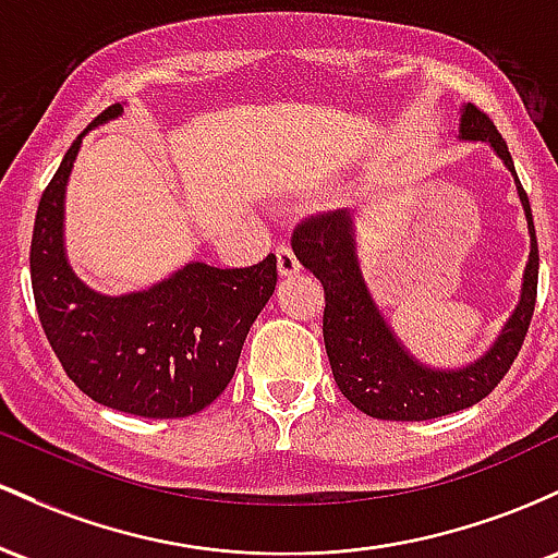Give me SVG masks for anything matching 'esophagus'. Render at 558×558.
Returning a JSON list of instances; mask_svg holds the SVG:
<instances>
[{"label": "esophagus", "mask_w": 558, "mask_h": 558, "mask_svg": "<svg viewBox=\"0 0 558 558\" xmlns=\"http://www.w3.org/2000/svg\"><path fill=\"white\" fill-rule=\"evenodd\" d=\"M277 266H279V277L287 279V277H295L300 274V260L295 258V253H292L287 245H279L277 250Z\"/></svg>", "instance_id": "esophagus-1"}]
</instances>
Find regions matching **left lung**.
Here are the masks:
<instances>
[{
  "label": "left lung",
  "mask_w": 558,
  "mask_h": 558,
  "mask_svg": "<svg viewBox=\"0 0 558 558\" xmlns=\"http://www.w3.org/2000/svg\"><path fill=\"white\" fill-rule=\"evenodd\" d=\"M459 142H487L514 177L527 218L530 255L519 287L517 308L506 318L493 345L466 366L440 368L418 361L400 342L368 292L355 253V221L350 210H335L303 221L292 234L298 260L324 284V345L337 387L355 409L387 422H424L469 409L490 396L514 363L530 329L537 295V240L530 199L519 184L514 160L490 118L474 105H461Z\"/></svg>",
  "instance_id": "obj_1"
}]
</instances>
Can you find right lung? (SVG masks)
I'll return each mask as SVG.
<instances>
[{
	"label": "right lung",
	"mask_w": 558,
	"mask_h": 558,
	"mask_svg": "<svg viewBox=\"0 0 558 558\" xmlns=\"http://www.w3.org/2000/svg\"><path fill=\"white\" fill-rule=\"evenodd\" d=\"M121 112L116 102L89 131ZM84 134L36 210L31 287L41 329L68 377L97 403L144 418L192 416L234 377L247 331L277 287V255L250 268L192 260L126 295L92 290L65 253V192Z\"/></svg>",
	"instance_id": "obj_1"
}]
</instances>
